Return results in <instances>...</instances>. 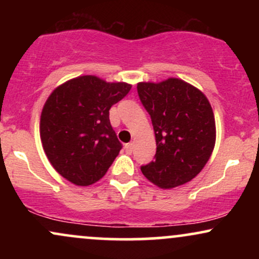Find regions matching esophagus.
I'll return each mask as SVG.
<instances>
[{
	"mask_svg": "<svg viewBox=\"0 0 259 259\" xmlns=\"http://www.w3.org/2000/svg\"><path fill=\"white\" fill-rule=\"evenodd\" d=\"M133 148H134V144L133 142H129V144H126L125 145V151H126V153H132L133 152Z\"/></svg>",
	"mask_w": 259,
	"mask_h": 259,
	"instance_id": "1",
	"label": "esophagus"
}]
</instances>
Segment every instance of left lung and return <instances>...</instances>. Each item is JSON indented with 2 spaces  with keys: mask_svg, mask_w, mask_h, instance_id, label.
<instances>
[{
  "mask_svg": "<svg viewBox=\"0 0 259 259\" xmlns=\"http://www.w3.org/2000/svg\"><path fill=\"white\" fill-rule=\"evenodd\" d=\"M138 94L151 115L157 145L156 159L142 165V174L160 189L189 183L204 168L215 145L209 101L178 78L139 82Z\"/></svg>",
  "mask_w": 259,
  "mask_h": 259,
  "instance_id": "obj_1",
  "label": "left lung"
}]
</instances>
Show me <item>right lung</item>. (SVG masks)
<instances>
[{"label":"right lung","mask_w":259,"mask_h":259,"mask_svg":"<svg viewBox=\"0 0 259 259\" xmlns=\"http://www.w3.org/2000/svg\"><path fill=\"white\" fill-rule=\"evenodd\" d=\"M132 89L81 75L57 86L45 102L40 138L52 167L74 185L99 181L119 154L121 144L109 121V109Z\"/></svg>","instance_id":"obj_1"}]
</instances>
